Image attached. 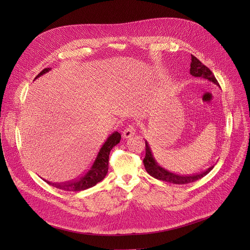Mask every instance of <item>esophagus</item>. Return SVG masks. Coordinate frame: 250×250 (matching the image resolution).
<instances>
[{"label": "esophagus", "mask_w": 250, "mask_h": 250, "mask_svg": "<svg viewBox=\"0 0 250 250\" xmlns=\"http://www.w3.org/2000/svg\"><path fill=\"white\" fill-rule=\"evenodd\" d=\"M135 132V126L133 125H128L123 131V136L125 138H129L131 137Z\"/></svg>", "instance_id": "1"}]
</instances>
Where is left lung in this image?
I'll return each mask as SVG.
<instances>
[{
    "label": "left lung",
    "mask_w": 250,
    "mask_h": 250,
    "mask_svg": "<svg viewBox=\"0 0 250 250\" xmlns=\"http://www.w3.org/2000/svg\"><path fill=\"white\" fill-rule=\"evenodd\" d=\"M191 68H190V73L192 76L195 77H201V78H205L210 82H213L216 85L220 86L217 79L213 76L211 71L206 66L204 65L197 57H195L194 55H191ZM144 164L146 167V170L147 171V173L149 175H151L152 177L156 178L158 180H162L165 182H169V183H173V184H178V185H182V184H188V183H192L195 182L201 178H203L204 176H206L212 168L213 166L208 168L206 171L200 173V174H195V175H189V176H184V175H176L164 168H162L155 160L151 149L147 144V141H146V157L144 159Z\"/></svg>",
    "instance_id": "left-lung-1"
}]
</instances>
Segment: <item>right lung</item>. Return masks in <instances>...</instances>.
<instances>
[{"mask_svg":"<svg viewBox=\"0 0 250 250\" xmlns=\"http://www.w3.org/2000/svg\"><path fill=\"white\" fill-rule=\"evenodd\" d=\"M50 69L51 68L43 69L42 72L37 77H35V79L45 74L46 72H48V71H50ZM121 137H122L121 133L118 131H115L108 138H106V140L104 141V144L101 147L92 166L88 169V171L84 175L77 178V179L72 180V181H68L65 183H51L46 180H44V181L47 184H49L57 189H61L64 191H69V192L83 191V190H86V189H89V188L95 186L97 183L101 182L105 177L106 173H108L110 152L113 149V147L119 144L121 140Z\"/></svg>","mask_w":250,"mask_h":250,"instance_id":"right-lung-1","label":"right lung"}]
</instances>
